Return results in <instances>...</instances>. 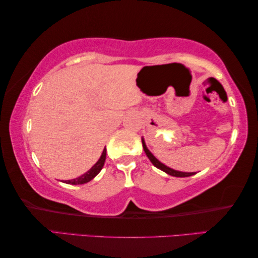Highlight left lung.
I'll use <instances>...</instances> for the list:
<instances>
[{"mask_svg":"<svg viewBox=\"0 0 258 258\" xmlns=\"http://www.w3.org/2000/svg\"><path fill=\"white\" fill-rule=\"evenodd\" d=\"M142 143H143V149H144L145 153H146V155H147V158H149L150 161H151L152 163H153L155 167L159 168L160 170H162V171H164V172H167L168 175L175 176V177H188V176H192V175L196 174V172H183V171L174 170V169H171V168H169V167H167V166H164L163 163L160 162L159 160H158L157 158H155L154 155L152 154L151 152L149 151V149H147V146H146L145 142H144V139H143V138H142Z\"/></svg>","mask_w":258,"mask_h":258,"instance_id":"obj_1","label":"left lung"}]
</instances>
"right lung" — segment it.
<instances>
[{"mask_svg":"<svg viewBox=\"0 0 258 258\" xmlns=\"http://www.w3.org/2000/svg\"><path fill=\"white\" fill-rule=\"evenodd\" d=\"M105 159H106V149H104L103 153H101L100 158L98 161H97L94 166L89 169L86 174H83L82 176L78 177V178L71 179V180H66V184H72V185H80V184H86L88 181H90L91 179H94L95 177L99 174V171L103 169L104 163H105Z\"/></svg>","mask_w":258,"mask_h":258,"instance_id":"obj_1","label":"right lung"}]
</instances>
